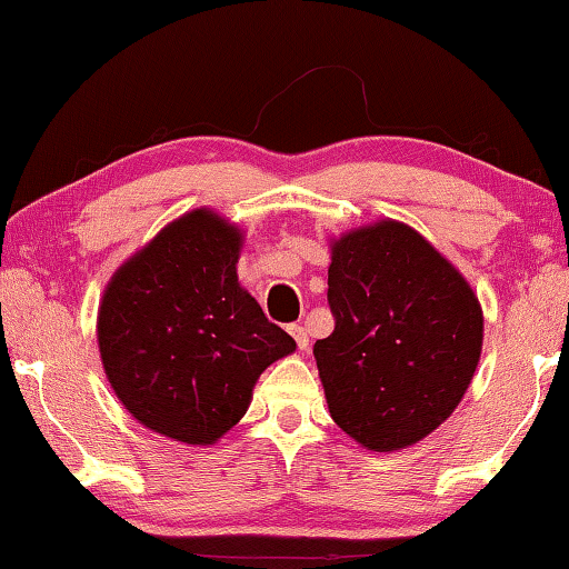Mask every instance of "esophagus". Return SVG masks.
<instances>
[{"instance_id": "34e87169", "label": "esophagus", "mask_w": 569, "mask_h": 569, "mask_svg": "<svg viewBox=\"0 0 569 569\" xmlns=\"http://www.w3.org/2000/svg\"><path fill=\"white\" fill-rule=\"evenodd\" d=\"M288 333L293 336L296 339V346L301 351H306L308 349V331H306V326H301V323H293V326H288Z\"/></svg>"}]
</instances>
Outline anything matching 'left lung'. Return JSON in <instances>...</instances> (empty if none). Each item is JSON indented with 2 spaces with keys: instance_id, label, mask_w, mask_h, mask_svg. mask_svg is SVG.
<instances>
[{
  "instance_id": "8db88e82",
  "label": "left lung",
  "mask_w": 569,
  "mask_h": 569,
  "mask_svg": "<svg viewBox=\"0 0 569 569\" xmlns=\"http://www.w3.org/2000/svg\"><path fill=\"white\" fill-rule=\"evenodd\" d=\"M333 333L316 341L331 417L366 449L417 445L475 377L485 319L469 283L417 230L381 220L333 243Z\"/></svg>"
}]
</instances>
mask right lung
Instances as JSON below:
<instances>
[{"label": "right lung", "mask_w": 569, "mask_h": 569, "mask_svg": "<svg viewBox=\"0 0 569 569\" xmlns=\"http://www.w3.org/2000/svg\"><path fill=\"white\" fill-rule=\"evenodd\" d=\"M240 233L192 210L112 276L98 316L104 373L148 429L213 445L243 417L261 373L296 341L238 286Z\"/></svg>", "instance_id": "1"}]
</instances>
